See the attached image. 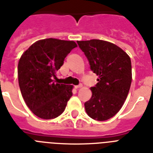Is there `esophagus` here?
I'll use <instances>...</instances> for the list:
<instances>
[{
	"instance_id": "34e87169",
	"label": "esophagus",
	"mask_w": 153,
	"mask_h": 153,
	"mask_svg": "<svg viewBox=\"0 0 153 153\" xmlns=\"http://www.w3.org/2000/svg\"><path fill=\"white\" fill-rule=\"evenodd\" d=\"M82 86V84H79V85H78V86H74V88H75V89H79V88H81Z\"/></svg>"
}]
</instances>
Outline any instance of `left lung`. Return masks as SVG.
<instances>
[{"label":"left lung","mask_w":153,"mask_h":153,"mask_svg":"<svg viewBox=\"0 0 153 153\" xmlns=\"http://www.w3.org/2000/svg\"><path fill=\"white\" fill-rule=\"evenodd\" d=\"M77 43L91 71L98 76V82L91 88L92 97L84 104L86 114L96 121H106L121 109L128 96L132 82L130 58L119 47L105 40Z\"/></svg>","instance_id":"left-lung-1"}]
</instances>
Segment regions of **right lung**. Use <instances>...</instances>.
<instances>
[{"instance_id":"1","label":"right lung","mask_w":153,"mask_h":153,"mask_svg":"<svg viewBox=\"0 0 153 153\" xmlns=\"http://www.w3.org/2000/svg\"><path fill=\"white\" fill-rule=\"evenodd\" d=\"M74 41L44 39L31 45L18 63V81L25 103L35 115L53 119L64 111L72 96V85L56 83V72L76 48Z\"/></svg>"}]
</instances>
